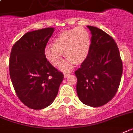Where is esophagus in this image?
<instances>
[{"mask_svg":"<svg viewBox=\"0 0 133 133\" xmlns=\"http://www.w3.org/2000/svg\"><path fill=\"white\" fill-rule=\"evenodd\" d=\"M70 74H71L70 73H64V77H67L69 76Z\"/></svg>","mask_w":133,"mask_h":133,"instance_id":"obj_1","label":"esophagus"}]
</instances>
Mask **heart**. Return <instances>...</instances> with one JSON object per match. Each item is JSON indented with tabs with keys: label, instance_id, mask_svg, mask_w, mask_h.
<instances>
[{
	"label": "heart",
	"instance_id": "1",
	"mask_svg": "<svg viewBox=\"0 0 133 133\" xmlns=\"http://www.w3.org/2000/svg\"><path fill=\"white\" fill-rule=\"evenodd\" d=\"M90 35L87 30L82 27L62 32L44 50L45 56L53 66L60 65L62 61L63 52L66 61L61 66L63 71H68L75 64H79L87 58L90 48Z\"/></svg>",
	"mask_w": 133,
	"mask_h": 133
}]
</instances>
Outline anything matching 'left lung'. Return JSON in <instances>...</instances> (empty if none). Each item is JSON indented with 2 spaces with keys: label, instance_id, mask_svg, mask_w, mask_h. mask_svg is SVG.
<instances>
[{
  "label": "left lung",
  "instance_id": "obj_1",
  "mask_svg": "<svg viewBox=\"0 0 133 133\" xmlns=\"http://www.w3.org/2000/svg\"><path fill=\"white\" fill-rule=\"evenodd\" d=\"M92 33L87 58L75 71L77 93L81 101L93 107L110 101L118 90L122 61L115 40L103 30L88 26Z\"/></svg>",
  "mask_w": 133,
  "mask_h": 133
}]
</instances>
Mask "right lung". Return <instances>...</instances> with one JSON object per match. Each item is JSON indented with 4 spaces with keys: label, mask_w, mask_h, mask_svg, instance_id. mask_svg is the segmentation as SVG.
<instances>
[{
    "label": "right lung",
    "mask_w": 133,
    "mask_h": 133,
    "mask_svg": "<svg viewBox=\"0 0 133 133\" xmlns=\"http://www.w3.org/2000/svg\"><path fill=\"white\" fill-rule=\"evenodd\" d=\"M54 28L28 32L15 43L11 51L9 74L17 97L26 106L42 109L56 97L64 79L46 58L44 50Z\"/></svg>",
    "instance_id": "add662e5"
}]
</instances>
